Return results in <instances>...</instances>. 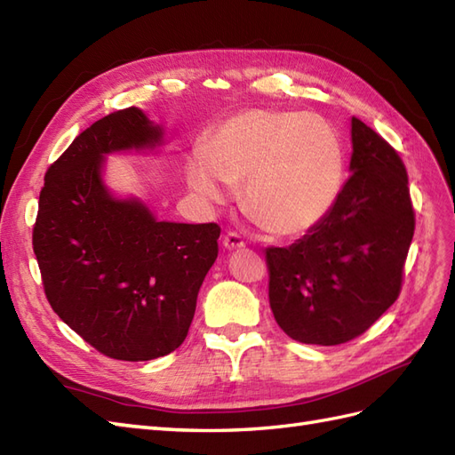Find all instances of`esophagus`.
Instances as JSON below:
<instances>
[{"label": "esophagus", "mask_w": 455, "mask_h": 455, "mask_svg": "<svg viewBox=\"0 0 455 455\" xmlns=\"http://www.w3.org/2000/svg\"><path fill=\"white\" fill-rule=\"evenodd\" d=\"M223 246L227 250H242V248H246V242L242 240L238 232H228V235L223 238Z\"/></svg>", "instance_id": "esophagus-1"}]
</instances>
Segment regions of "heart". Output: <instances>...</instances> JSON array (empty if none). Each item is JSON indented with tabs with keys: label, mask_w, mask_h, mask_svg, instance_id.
Segmentation results:
<instances>
[{
	"label": "heart",
	"mask_w": 455,
	"mask_h": 455,
	"mask_svg": "<svg viewBox=\"0 0 455 455\" xmlns=\"http://www.w3.org/2000/svg\"><path fill=\"white\" fill-rule=\"evenodd\" d=\"M186 182L209 202L225 182L243 184V204L261 227L298 236L329 215L344 184V149L317 115L246 109L220 123L205 149L186 159Z\"/></svg>",
	"instance_id": "heart-1"
}]
</instances>
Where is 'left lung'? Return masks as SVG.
Segmentation results:
<instances>
[{
  "instance_id": "left-lung-1",
  "label": "left lung",
  "mask_w": 455,
  "mask_h": 455,
  "mask_svg": "<svg viewBox=\"0 0 455 455\" xmlns=\"http://www.w3.org/2000/svg\"><path fill=\"white\" fill-rule=\"evenodd\" d=\"M352 177L319 225L288 248H267L269 304L290 339H357L402 292L415 212L402 157L352 116Z\"/></svg>"
}]
</instances>
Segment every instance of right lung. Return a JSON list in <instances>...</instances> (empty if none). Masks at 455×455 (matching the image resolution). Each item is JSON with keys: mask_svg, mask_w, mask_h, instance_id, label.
<instances>
[{"mask_svg": "<svg viewBox=\"0 0 455 455\" xmlns=\"http://www.w3.org/2000/svg\"><path fill=\"white\" fill-rule=\"evenodd\" d=\"M136 108L80 132L45 172L32 228L52 309L100 354L148 361L188 334L197 292L217 259L220 227L156 220L103 188V154L159 142Z\"/></svg>", "mask_w": 455, "mask_h": 455, "instance_id": "right-lung-1", "label": "right lung"}]
</instances>
